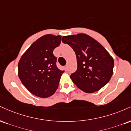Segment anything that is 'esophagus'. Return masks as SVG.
Instances as JSON below:
<instances>
[{"instance_id": "esophagus-1", "label": "esophagus", "mask_w": 131, "mask_h": 131, "mask_svg": "<svg viewBox=\"0 0 131 131\" xmlns=\"http://www.w3.org/2000/svg\"><path fill=\"white\" fill-rule=\"evenodd\" d=\"M64 70L66 71H68V66H67V65L64 66Z\"/></svg>"}]
</instances>
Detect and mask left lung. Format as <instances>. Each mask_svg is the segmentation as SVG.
<instances>
[{
  "instance_id": "left-lung-1",
  "label": "left lung",
  "mask_w": 131,
  "mask_h": 131,
  "mask_svg": "<svg viewBox=\"0 0 131 131\" xmlns=\"http://www.w3.org/2000/svg\"><path fill=\"white\" fill-rule=\"evenodd\" d=\"M61 41L70 45L75 53L78 69L70 78L79 89L91 93L109 82L114 61L100 42L85 34L64 36Z\"/></svg>"
}]
</instances>
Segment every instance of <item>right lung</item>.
Wrapping results in <instances>:
<instances>
[{"label":"right lung","mask_w":131,"mask_h":131,"mask_svg":"<svg viewBox=\"0 0 131 131\" xmlns=\"http://www.w3.org/2000/svg\"><path fill=\"white\" fill-rule=\"evenodd\" d=\"M61 36L45 35L36 40L23 53L18 63V76L31 94L49 97L59 86L63 71L57 67L53 51L61 42Z\"/></svg>","instance_id":"1"}]
</instances>
